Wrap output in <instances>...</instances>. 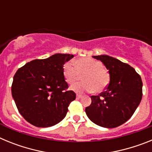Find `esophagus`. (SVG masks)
Segmentation results:
<instances>
[{
	"mask_svg": "<svg viewBox=\"0 0 152 152\" xmlns=\"http://www.w3.org/2000/svg\"><path fill=\"white\" fill-rule=\"evenodd\" d=\"M77 96V99H80V98L82 97V96H81V95H80V94H77V96Z\"/></svg>",
	"mask_w": 152,
	"mask_h": 152,
	"instance_id": "esophagus-1",
	"label": "esophagus"
}]
</instances>
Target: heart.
Wrapping results in <instances>:
<instances>
[{
  "mask_svg": "<svg viewBox=\"0 0 152 152\" xmlns=\"http://www.w3.org/2000/svg\"><path fill=\"white\" fill-rule=\"evenodd\" d=\"M63 75L69 84H73L81 77L84 81L71 87L76 92L94 91L101 93L110 83V74L100 61L91 58H81L75 61H68L63 65Z\"/></svg>",
  "mask_w": 152,
  "mask_h": 152,
  "instance_id": "obj_1",
  "label": "heart"
}]
</instances>
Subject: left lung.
Returning <instances> with one entry per match:
<instances>
[{
	"label": "left lung",
	"mask_w": 152,
	"mask_h": 152,
	"mask_svg": "<svg viewBox=\"0 0 152 152\" xmlns=\"http://www.w3.org/2000/svg\"><path fill=\"white\" fill-rule=\"evenodd\" d=\"M109 71L110 84L100 96H91L85 112L91 121L105 128H115L130 119L142 97L140 75L129 64L107 55L93 56Z\"/></svg>",
	"instance_id": "left-lung-1"
}]
</instances>
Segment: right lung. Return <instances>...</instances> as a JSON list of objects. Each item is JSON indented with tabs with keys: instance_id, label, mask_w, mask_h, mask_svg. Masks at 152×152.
<instances>
[{
	"instance_id": "add662e5",
	"label": "right lung",
	"mask_w": 152,
	"mask_h": 152,
	"mask_svg": "<svg viewBox=\"0 0 152 152\" xmlns=\"http://www.w3.org/2000/svg\"><path fill=\"white\" fill-rule=\"evenodd\" d=\"M71 54L52 55L35 59L19 68L13 77L12 96L20 113L30 124L49 127L61 122L76 94L67 91L63 65Z\"/></svg>"
}]
</instances>
